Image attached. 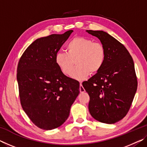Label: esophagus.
Here are the masks:
<instances>
[{"instance_id": "34e87169", "label": "esophagus", "mask_w": 147, "mask_h": 147, "mask_svg": "<svg viewBox=\"0 0 147 147\" xmlns=\"http://www.w3.org/2000/svg\"><path fill=\"white\" fill-rule=\"evenodd\" d=\"M80 93H84V92H85V89L84 88V87L82 86V83L80 84Z\"/></svg>"}]
</instances>
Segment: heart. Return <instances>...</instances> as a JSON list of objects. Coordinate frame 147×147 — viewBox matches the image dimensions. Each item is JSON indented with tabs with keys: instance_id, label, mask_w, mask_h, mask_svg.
Returning a JSON list of instances; mask_svg holds the SVG:
<instances>
[{
	"instance_id": "b5f03b06",
	"label": "heart",
	"mask_w": 147,
	"mask_h": 147,
	"mask_svg": "<svg viewBox=\"0 0 147 147\" xmlns=\"http://www.w3.org/2000/svg\"><path fill=\"white\" fill-rule=\"evenodd\" d=\"M66 52H58L55 55V63L62 73L70 74L76 61L77 67L70 76L78 80H83L89 74L100 70L106 60V53L102 44L93 42L84 37H76L67 43Z\"/></svg>"
}]
</instances>
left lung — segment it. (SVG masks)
Returning <instances> with one entry per match:
<instances>
[{"label": "left lung", "mask_w": 147, "mask_h": 147, "mask_svg": "<svg viewBox=\"0 0 147 147\" xmlns=\"http://www.w3.org/2000/svg\"><path fill=\"white\" fill-rule=\"evenodd\" d=\"M106 50L100 70L82 85L89 94V111L101 123L114 124L128 113L138 88L133 59L123 44L106 32L86 30Z\"/></svg>", "instance_id": "1"}]
</instances>
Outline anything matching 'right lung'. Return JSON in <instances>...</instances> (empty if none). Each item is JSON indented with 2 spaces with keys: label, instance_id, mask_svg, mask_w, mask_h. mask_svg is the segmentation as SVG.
<instances>
[{
  "label": "right lung",
  "instance_id": "1",
  "mask_svg": "<svg viewBox=\"0 0 147 147\" xmlns=\"http://www.w3.org/2000/svg\"><path fill=\"white\" fill-rule=\"evenodd\" d=\"M73 30L37 39L19 59L17 80L24 112L38 127L50 130L67 119L80 84L62 73L55 55Z\"/></svg>",
  "mask_w": 147,
  "mask_h": 147
}]
</instances>
